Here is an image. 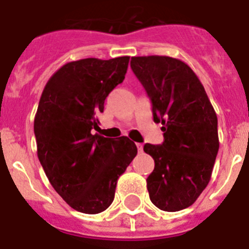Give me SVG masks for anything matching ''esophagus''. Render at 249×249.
Instances as JSON below:
<instances>
[{"label": "esophagus", "instance_id": "obj_1", "mask_svg": "<svg viewBox=\"0 0 249 249\" xmlns=\"http://www.w3.org/2000/svg\"><path fill=\"white\" fill-rule=\"evenodd\" d=\"M137 148H138V150H139V152H143V144L137 143Z\"/></svg>", "mask_w": 249, "mask_h": 249}]
</instances>
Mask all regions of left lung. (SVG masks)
Here are the masks:
<instances>
[{
	"label": "left lung",
	"instance_id": "1",
	"mask_svg": "<svg viewBox=\"0 0 249 249\" xmlns=\"http://www.w3.org/2000/svg\"><path fill=\"white\" fill-rule=\"evenodd\" d=\"M130 66L152 101L154 121L163 125V144L144 145L154 160L147 178L150 201L163 212H178L191 206L212 178L218 118L199 77L182 60L131 57Z\"/></svg>",
	"mask_w": 249,
	"mask_h": 249
}]
</instances>
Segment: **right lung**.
<instances>
[{
  "instance_id": "obj_1",
  "label": "right lung",
  "mask_w": 249,
  "mask_h": 249,
  "mask_svg": "<svg viewBox=\"0 0 249 249\" xmlns=\"http://www.w3.org/2000/svg\"><path fill=\"white\" fill-rule=\"evenodd\" d=\"M129 58H86L62 66L41 93L34 119L37 158L50 185L74 210L111 205L119 177L137 156L134 142L92 134L104 102L124 81Z\"/></svg>"
}]
</instances>
